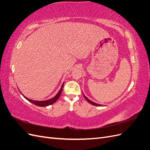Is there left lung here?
<instances>
[{
  "instance_id": "obj_1",
  "label": "left lung",
  "mask_w": 150,
  "mask_h": 150,
  "mask_svg": "<svg viewBox=\"0 0 150 150\" xmlns=\"http://www.w3.org/2000/svg\"><path fill=\"white\" fill-rule=\"evenodd\" d=\"M84 98L86 99V100H87V101H88V103H91V104H93V105H94V106H101V105H100V104H96V103H94V102L91 101V100H89V99L88 98H86V97L84 96Z\"/></svg>"
}]
</instances>
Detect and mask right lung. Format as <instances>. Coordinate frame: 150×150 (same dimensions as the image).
<instances>
[{"label": "right lung", "instance_id": "obj_1", "mask_svg": "<svg viewBox=\"0 0 150 150\" xmlns=\"http://www.w3.org/2000/svg\"><path fill=\"white\" fill-rule=\"evenodd\" d=\"M62 88H63V84H62V87H61V89L59 90V92H58V93L56 95V96H54L53 98H51V99H49V100H46V101H34V100H31V99H28V98L25 97L24 96V97L26 99H28V100L29 101H30V103H32L33 104H35V105H36V106H40V107L47 106H49V105H51V104H52L54 103H55V102L57 100L58 98H59L60 95H61V93H62Z\"/></svg>", "mask_w": 150, "mask_h": 150}]
</instances>
